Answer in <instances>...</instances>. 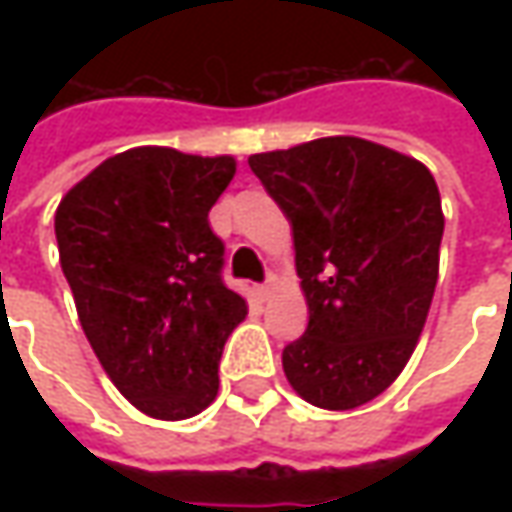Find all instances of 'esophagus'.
<instances>
[{"instance_id": "1", "label": "esophagus", "mask_w": 512, "mask_h": 512, "mask_svg": "<svg viewBox=\"0 0 512 512\" xmlns=\"http://www.w3.org/2000/svg\"><path fill=\"white\" fill-rule=\"evenodd\" d=\"M273 282H276V279H273V276H270V279H267L265 285H259V287H256V293H259V296H262V299H265L267 293H270V290H273Z\"/></svg>"}]
</instances>
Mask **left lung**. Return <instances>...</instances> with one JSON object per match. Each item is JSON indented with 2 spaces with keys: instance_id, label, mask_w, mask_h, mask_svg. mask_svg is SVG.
I'll list each match as a JSON object with an SVG mask.
<instances>
[{
  "instance_id": "8db88e82",
  "label": "left lung",
  "mask_w": 512,
  "mask_h": 512,
  "mask_svg": "<svg viewBox=\"0 0 512 512\" xmlns=\"http://www.w3.org/2000/svg\"><path fill=\"white\" fill-rule=\"evenodd\" d=\"M250 170L293 227L305 336L282 350L305 402L353 410L384 393L422 336L444 216L422 162L359 136L256 153Z\"/></svg>"
}]
</instances>
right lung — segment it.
<instances>
[{
	"label": "right lung",
	"mask_w": 512,
	"mask_h": 512,
	"mask_svg": "<svg viewBox=\"0 0 512 512\" xmlns=\"http://www.w3.org/2000/svg\"><path fill=\"white\" fill-rule=\"evenodd\" d=\"M233 173V156L130 148L56 207L82 330L110 382L153 419H190L216 399L222 347L247 316L207 222Z\"/></svg>",
	"instance_id": "obj_1"
}]
</instances>
